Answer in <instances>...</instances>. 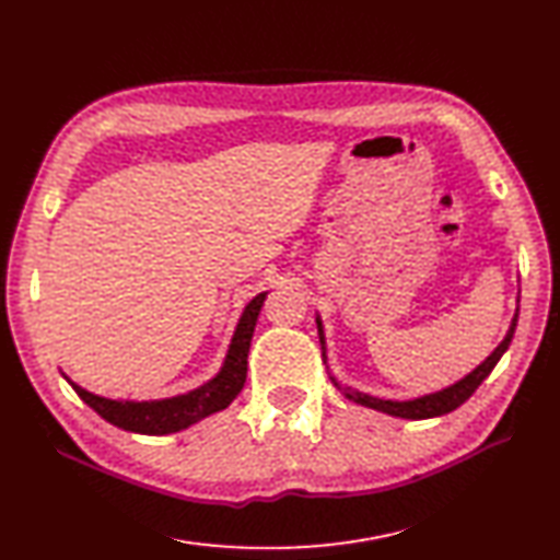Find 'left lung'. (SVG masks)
<instances>
[{
  "mask_svg": "<svg viewBox=\"0 0 560 560\" xmlns=\"http://www.w3.org/2000/svg\"><path fill=\"white\" fill-rule=\"evenodd\" d=\"M521 298V295H518ZM515 303H521V300H515ZM515 324H518V307H515V314L511 319L509 331L504 336V340L499 342V346L492 350L490 357H485V362H480L476 369L466 374L464 378H458L456 383L447 385V388L435 390V393H428L421 397H413V399H385L378 395H371V393H362L357 388H350V385H342L331 371H328V376H331L336 388L346 395L352 402L369 407V409H376L388 413V417H397V419H411V421H423V419H435L442 417V413H450L456 407H462L466 399L478 390V385L492 374V369L497 366V362L501 360V354H504L511 346L513 334H515ZM317 328H319V342H322V357H324V364L328 369V357H326V338H324V324L322 317L317 314Z\"/></svg>",
  "mask_w": 560,
  "mask_h": 560,
  "instance_id": "left-lung-1",
  "label": "left lung"
}]
</instances>
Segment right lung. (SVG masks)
Listing matches in <instances>:
<instances>
[{"mask_svg": "<svg viewBox=\"0 0 560 560\" xmlns=\"http://www.w3.org/2000/svg\"><path fill=\"white\" fill-rule=\"evenodd\" d=\"M265 298L267 291L257 293L250 303L243 307L220 371L210 381L198 385V388L189 393L163 399H141V402H137V399H110L84 390L75 381H70L66 374L63 376L73 385V390L80 395L82 402L90 405L98 417L113 425L139 435L179 433V430L203 421L210 413L226 409L243 390V383H246L248 374L250 340L255 334L257 317H260V310L265 305Z\"/></svg>", "mask_w": 560, "mask_h": 560, "instance_id": "add662e5", "label": "right lung"}]
</instances>
